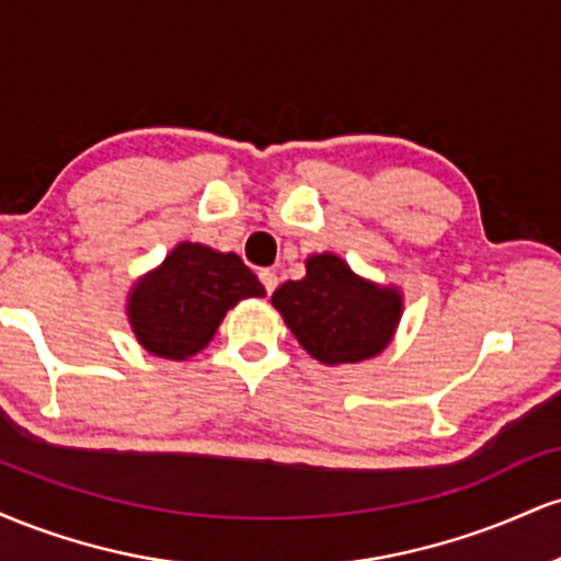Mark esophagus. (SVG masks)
<instances>
[{
  "label": "esophagus",
  "instance_id": "esophagus-1",
  "mask_svg": "<svg viewBox=\"0 0 561 561\" xmlns=\"http://www.w3.org/2000/svg\"><path fill=\"white\" fill-rule=\"evenodd\" d=\"M259 276H261L263 287H266V293L272 295L274 289H276V285H279V279H276V274H274V272H268V268H263V272H261Z\"/></svg>",
  "mask_w": 561,
  "mask_h": 561
}]
</instances>
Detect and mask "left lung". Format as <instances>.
<instances>
[{"mask_svg": "<svg viewBox=\"0 0 561 561\" xmlns=\"http://www.w3.org/2000/svg\"><path fill=\"white\" fill-rule=\"evenodd\" d=\"M272 306L308 356L343 366L369 362L392 343L403 317V293L398 285L356 274L340 255L311 253L306 276L276 287Z\"/></svg>", "mask_w": 561, "mask_h": 561, "instance_id": "8db88e82", "label": "left lung"}]
</instances>
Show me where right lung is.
I'll return each instance as SVG.
<instances>
[{
    "instance_id": "add662e5",
    "label": "right lung",
    "mask_w": 561,
    "mask_h": 561,
    "mask_svg": "<svg viewBox=\"0 0 561 561\" xmlns=\"http://www.w3.org/2000/svg\"><path fill=\"white\" fill-rule=\"evenodd\" d=\"M259 276L237 253L179 242L163 263L141 274L126 295V317L147 353L186 362L214 340L227 311L244 298H263Z\"/></svg>"
}]
</instances>
